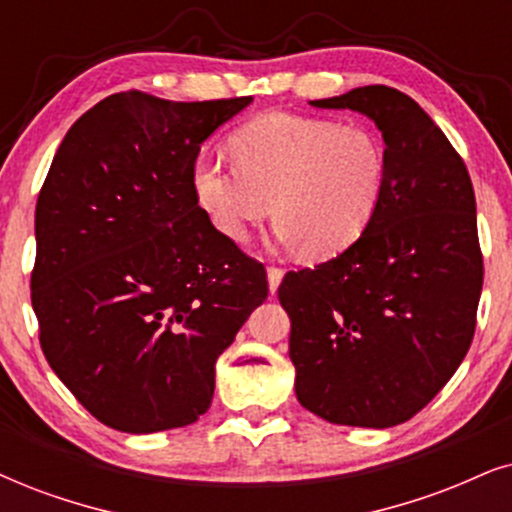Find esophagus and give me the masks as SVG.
I'll use <instances>...</instances> for the list:
<instances>
[{
  "label": "esophagus",
  "instance_id": "obj_1",
  "mask_svg": "<svg viewBox=\"0 0 512 512\" xmlns=\"http://www.w3.org/2000/svg\"><path fill=\"white\" fill-rule=\"evenodd\" d=\"M283 274H286V271H283L281 267H269L267 269V278H269V293L274 295L276 290H278V286H281V281H283Z\"/></svg>",
  "mask_w": 512,
  "mask_h": 512
}]
</instances>
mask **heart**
<instances>
[{
	"mask_svg": "<svg viewBox=\"0 0 512 512\" xmlns=\"http://www.w3.org/2000/svg\"><path fill=\"white\" fill-rule=\"evenodd\" d=\"M236 167L200 153L191 189L219 236L243 243L274 210V243L316 260L366 234L387 186L385 146L373 129L269 113L231 137Z\"/></svg>",
	"mask_w": 512,
	"mask_h": 512,
	"instance_id": "1",
	"label": "heart"
}]
</instances>
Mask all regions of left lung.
<instances>
[{"instance_id": "obj_1", "label": "left lung", "mask_w": 512, "mask_h": 512, "mask_svg": "<svg viewBox=\"0 0 512 512\" xmlns=\"http://www.w3.org/2000/svg\"><path fill=\"white\" fill-rule=\"evenodd\" d=\"M309 103L373 120L387 186L357 243L288 271L278 288L295 394L328 423L392 428L428 406L468 354L484 274L475 191L461 155L411 96L368 84Z\"/></svg>"}]
</instances>
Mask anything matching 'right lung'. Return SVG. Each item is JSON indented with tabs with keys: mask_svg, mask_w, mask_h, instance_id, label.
<instances>
[{
	"mask_svg": "<svg viewBox=\"0 0 512 512\" xmlns=\"http://www.w3.org/2000/svg\"><path fill=\"white\" fill-rule=\"evenodd\" d=\"M250 103L120 92L54 155L35 210L32 309L49 366L108 428L196 423L219 354L267 300V271L217 234L191 189L203 141Z\"/></svg>",
	"mask_w": 512,
	"mask_h": 512,
	"instance_id": "add662e5",
	"label": "right lung"
}]
</instances>
